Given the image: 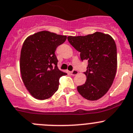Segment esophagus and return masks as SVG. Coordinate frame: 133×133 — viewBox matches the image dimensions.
<instances>
[{
  "mask_svg": "<svg viewBox=\"0 0 133 133\" xmlns=\"http://www.w3.org/2000/svg\"><path fill=\"white\" fill-rule=\"evenodd\" d=\"M78 74V72L76 70H73L72 71L70 72V74H71L72 76H75V75H77V74Z\"/></svg>",
  "mask_w": 133,
  "mask_h": 133,
  "instance_id": "obj_1",
  "label": "esophagus"
}]
</instances>
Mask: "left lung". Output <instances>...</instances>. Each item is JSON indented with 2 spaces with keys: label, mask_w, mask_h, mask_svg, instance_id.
Listing matches in <instances>:
<instances>
[{
  "label": "left lung",
  "mask_w": 133,
  "mask_h": 133,
  "mask_svg": "<svg viewBox=\"0 0 133 133\" xmlns=\"http://www.w3.org/2000/svg\"><path fill=\"white\" fill-rule=\"evenodd\" d=\"M68 40L88 60L84 84L77 87L78 93L89 101L103 97L112 85L117 70V48L111 36L96 32L86 36H68Z\"/></svg>",
  "instance_id": "1"
}]
</instances>
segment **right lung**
<instances>
[{
	"label": "right lung",
	"instance_id": "1",
	"mask_svg": "<svg viewBox=\"0 0 133 133\" xmlns=\"http://www.w3.org/2000/svg\"><path fill=\"white\" fill-rule=\"evenodd\" d=\"M66 40V36L47 31L28 36L20 55V72L25 86L38 100L51 97L57 91L59 78L66 73L57 67L56 48Z\"/></svg>",
	"mask_w": 133,
	"mask_h": 133
}]
</instances>
